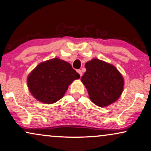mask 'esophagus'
I'll list each match as a JSON object with an SVG mask.
<instances>
[{
	"label": "esophagus",
	"instance_id": "obj_1",
	"mask_svg": "<svg viewBox=\"0 0 151 151\" xmlns=\"http://www.w3.org/2000/svg\"><path fill=\"white\" fill-rule=\"evenodd\" d=\"M77 72H78V73H79V74L80 77H81V76H82V72H81V70H77Z\"/></svg>",
	"mask_w": 151,
	"mask_h": 151
}]
</instances>
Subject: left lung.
<instances>
[{
  "instance_id": "1",
  "label": "left lung",
  "mask_w": 151,
  "mask_h": 151,
  "mask_svg": "<svg viewBox=\"0 0 151 151\" xmlns=\"http://www.w3.org/2000/svg\"><path fill=\"white\" fill-rule=\"evenodd\" d=\"M85 68L81 81L92 102L105 107L117 101L124 88V79L117 68L98 58L88 61Z\"/></svg>"
}]
</instances>
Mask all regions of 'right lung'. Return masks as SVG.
Returning a JSON list of instances; mask_svg holds the SVG:
<instances>
[{"instance_id": "add662e5", "label": "right lung", "mask_w": 151, "mask_h": 151, "mask_svg": "<svg viewBox=\"0 0 151 151\" xmlns=\"http://www.w3.org/2000/svg\"><path fill=\"white\" fill-rule=\"evenodd\" d=\"M79 78L69 63L54 58L37 65L28 74L27 84L36 100L51 104L60 100L69 86Z\"/></svg>"}]
</instances>
